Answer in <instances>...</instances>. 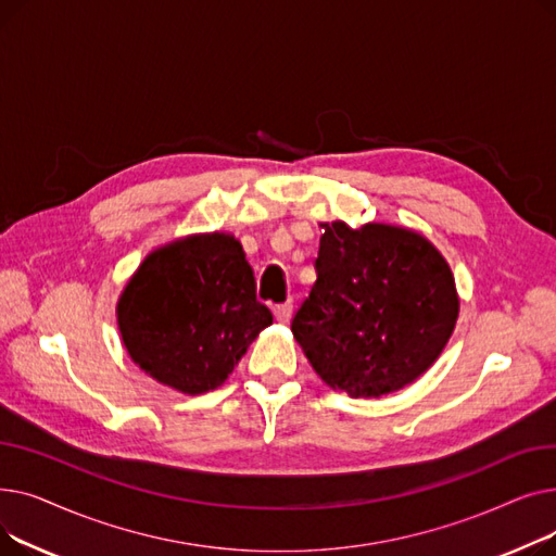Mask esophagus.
<instances>
[{
	"label": "esophagus",
	"mask_w": 556,
	"mask_h": 556,
	"mask_svg": "<svg viewBox=\"0 0 556 556\" xmlns=\"http://www.w3.org/2000/svg\"><path fill=\"white\" fill-rule=\"evenodd\" d=\"M290 317H293V304H281V306H277L275 308V319L277 323H281V325H288L290 323Z\"/></svg>",
	"instance_id": "1"
}]
</instances>
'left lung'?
I'll return each instance as SVG.
<instances>
[{"mask_svg":"<svg viewBox=\"0 0 556 556\" xmlns=\"http://www.w3.org/2000/svg\"><path fill=\"white\" fill-rule=\"evenodd\" d=\"M323 227L317 281L290 331L329 388L352 399L403 390L453 336L459 298L448 261L407 227Z\"/></svg>","mask_w":556,"mask_h":556,"instance_id":"obj_1","label":"left lung"}]
</instances>
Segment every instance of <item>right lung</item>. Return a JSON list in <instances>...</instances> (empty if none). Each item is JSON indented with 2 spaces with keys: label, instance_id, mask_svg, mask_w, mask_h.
Segmentation results:
<instances>
[{
  "label": "right lung",
  "instance_id": "obj_1",
  "mask_svg": "<svg viewBox=\"0 0 556 556\" xmlns=\"http://www.w3.org/2000/svg\"><path fill=\"white\" fill-rule=\"evenodd\" d=\"M254 286L233 233H189L155 248L116 302L128 356L175 392L195 396L216 390L252 340L273 325Z\"/></svg>",
  "mask_w": 556,
  "mask_h": 556
}]
</instances>
